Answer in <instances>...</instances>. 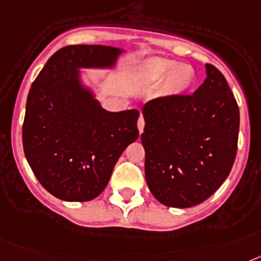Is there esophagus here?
Segmentation results:
<instances>
[{
    "mask_svg": "<svg viewBox=\"0 0 261 261\" xmlns=\"http://www.w3.org/2000/svg\"><path fill=\"white\" fill-rule=\"evenodd\" d=\"M144 124H146V122H144V118L140 115L139 119H138V130H139V133L142 134L144 130Z\"/></svg>",
    "mask_w": 261,
    "mask_h": 261,
    "instance_id": "1",
    "label": "esophagus"
}]
</instances>
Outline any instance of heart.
<instances>
[{
    "mask_svg": "<svg viewBox=\"0 0 261 261\" xmlns=\"http://www.w3.org/2000/svg\"><path fill=\"white\" fill-rule=\"evenodd\" d=\"M148 79L153 81L165 80V89L168 93H181L192 83V71L181 67L178 63L165 59H156L146 68Z\"/></svg>",
    "mask_w": 261,
    "mask_h": 261,
    "instance_id": "heart-1",
    "label": "heart"
}]
</instances>
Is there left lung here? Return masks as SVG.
<instances>
[{"mask_svg":"<svg viewBox=\"0 0 261 261\" xmlns=\"http://www.w3.org/2000/svg\"><path fill=\"white\" fill-rule=\"evenodd\" d=\"M193 94L159 97L143 106L146 181L159 202L190 207L209 198L235 162L239 108L225 76L206 64Z\"/></svg>","mask_w":261,"mask_h":261,"instance_id":"obj_1","label":"left lung"}]
</instances>
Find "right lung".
<instances>
[{
	"label": "right lung",
	"mask_w": 261,
	"mask_h": 261,
	"mask_svg": "<svg viewBox=\"0 0 261 261\" xmlns=\"http://www.w3.org/2000/svg\"><path fill=\"white\" fill-rule=\"evenodd\" d=\"M119 52L106 46L63 47L29 92L24 156L43 188L63 201L96 198L124 148L139 137L137 109L106 112L79 81V68L112 67Z\"/></svg>",
	"instance_id": "right-lung-1"
}]
</instances>
